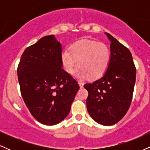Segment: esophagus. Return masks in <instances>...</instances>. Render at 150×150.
Returning <instances> with one entry per match:
<instances>
[{
  "instance_id": "34e87169",
  "label": "esophagus",
  "mask_w": 150,
  "mask_h": 150,
  "mask_svg": "<svg viewBox=\"0 0 150 150\" xmlns=\"http://www.w3.org/2000/svg\"><path fill=\"white\" fill-rule=\"evenodd\" d=\"M78 84H79V85H80V88H82V87H83V86H84V83H83V82H81V81H79Z\"/></svg>"
}]
</instances>
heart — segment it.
Here are the masks:
<instances>
[{"mask_svg": "<svg viewBox=\"0 0 150 150\" xmlns=\"http://www.w3.org/2000/svg\"><path fill=\"white\" fill-rule=\"evenodd\" d=\"M65 70L72 73L77 66L76 77L81 79L97 80L106 73L110 61L111 51L104 43L89 39H80L74 42L70 50L65 49L61 55Z\"/></svg>", "mask_w": 150, "mask_h": 150, "instance_id": "heart-1", "label": "heart"}]
</instances>
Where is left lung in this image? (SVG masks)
<instances>
[{
	"label": "left lung",
	"mask_w": 150,
	"mask_h": 150,
	"mask_svg": "<svg viewBox=\"0 0 150 150\" xmlns=\"http://www.w3.org/2000/svg\"><path fill=\"white\" fill-rule=\"evenodd\" d=\"M111 42V61L106 73L84 87L88 91L87 108L90 116L99 124H116L130 107L135 83L136 69L130 51L105 33Z\"/></svg>",
	"instance_id": "1"
}]
</instances>
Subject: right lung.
Returning <instances> with one entry per match:
<instances>
[{
    "instance_id": "right-lung-1",
    "label": "right lung",
    "mask_w": 150,
    "mask_h": 150,
    "mask_svg": "<svg viewBox=\"0 0 150 150\" xmlns=\"http://www.w3.org/2000/svg\"><path fill=\"white\" fill-rule=\"evenodd\" d=\"M61 53L55 36H46L25 49L18 65L22 97L34 118L44 125H56L66 118L80 88L62 68Z\"/></svg>"
}]
</instances>
